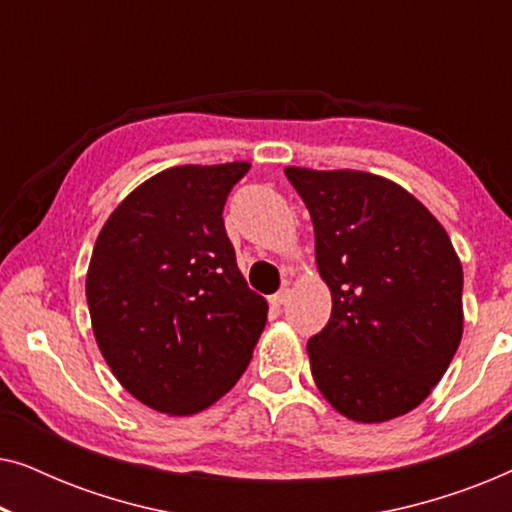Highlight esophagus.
Segmentation results:
<instances>
[{
	"instance_id": "obj_1",
	"label": "esophagus",
	"mask_w": 512,
	"mask_h": 512,
	"mask_svg": "<svg viewBox=\"0 0 512 512\" xmlns=\"http://www.w3.org/2000/svg\"><path fill=\"white\" fill-rule=\"evenodd\" d=\"M286 300H289V289H282V291H277L275 296H270V305L272 307H282Z\"/></svg>"
}]
</instances>
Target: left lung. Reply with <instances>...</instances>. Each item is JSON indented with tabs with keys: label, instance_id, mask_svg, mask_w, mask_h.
<instances>
[{
	"label": "left lung",
	"instance_id": "obj_1",
	"mask_svg": "<svg viewBox=\"0 0 512 512\" xmlns=\"http://www.w3.org/2000/svg\"><path fill=\"white\" fill-rule=\"evenodd\" d=\"M310 209L317 270L331 289L307 340L321 396L352 422L415 410L464 333V270L440 221L403 186L359 170L286 167Z\"/></svg>",
	"mask_w": 512,
	"mask_h": 512
}]
</instances>
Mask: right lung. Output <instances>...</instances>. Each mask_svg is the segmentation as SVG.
Returning <instances> with one entry per match:
<instances>
[{
	"mask_svg": "<svg viewBox=\"0 0 512 512\" xmlns=\"http://www.w3.org/2000/svg\"><path fill=\"white\" fill-rule=\"evenodd\" d=\"M251 163L177 165L139 184L97 235L86 298L123 389L170 417L207 410L247 370L268 303L247 286L223 205Z\"/></svg>",
	"mask_w": 512,
	"mask_h": 512,
	"instance_id": "obj_1",
	"label": "right lung"
}]
</instances>
